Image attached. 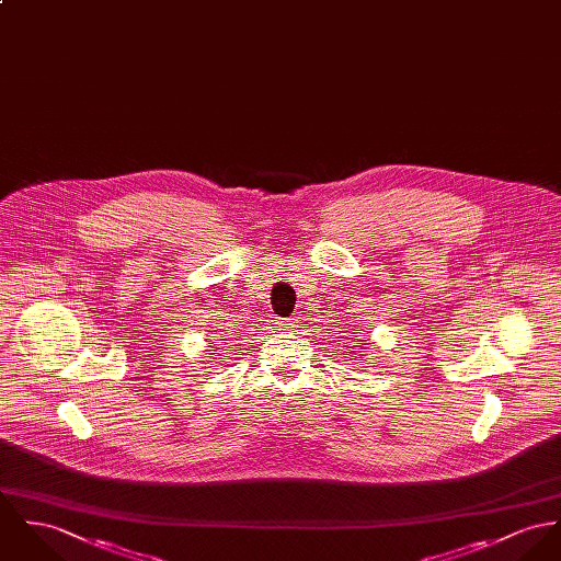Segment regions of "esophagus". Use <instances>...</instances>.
Listing matches in <instances>:
<instances>
[{
  "instance_id": "obj_1",
  "label": "esophagus",
  "mask_w": 561,
  "mask_h": 561,
  "mask_svg": "<svg viewBox=\"0 0 561 561\" xmlns=\"http://www.w3.org/2000/svg\"><path fill=\"white\" fill-rule=\"evenodd\" d=\"M278 325H280V330H291V328H296V321H280Z\"/></svg>"
}]
</instances>
